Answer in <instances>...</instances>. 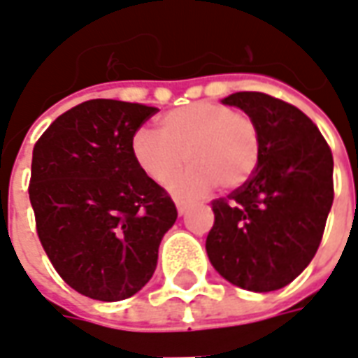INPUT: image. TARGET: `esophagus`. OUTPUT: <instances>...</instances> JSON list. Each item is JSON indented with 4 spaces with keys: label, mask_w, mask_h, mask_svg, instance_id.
Instances as JSON below:
<instances>
[{
    "label": "esophagus",
    "mask_w": 358,
    "mask_h": 358,
    "mask_svg": "<svg viewBox=\"0 0 358 358\" xmlns=\"http://www.w3.org/2000/svg\"><path fill=\"white\" fill-rule=\"evenodd\" d=\"M189 207V201H182V199H176V209H178L180 215H184Z\"/></svg>",
    "instance_id": "34e87169"
}]
</instances>
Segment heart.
I'll return each instance as SVG.
<instances>
[{
  "instance_id": "b5f03b06",
  "label": "heart",
  "mask_w": 358,
  "mask_h": 358,
  "mask_svg": "<svg viewBox=\"0 0 358 358\" xmlns=\"http://www.w3.org/2000/svg\"><path fill=\"white\" fill-rule=\"evenodd\" d=\"M136 166L155 184H171L182 197H199L220 184L226 189L243 186L261 159V132L255 118L217 101H195L164 113L159 134L140 128L130 138Z\"/></svg>"
}]
</instances>
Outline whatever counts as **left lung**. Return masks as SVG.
Masks as SVG:
<instances>
[{
	"label": "left lung",
	"mask_w": 358,
	"mask_h": 358,
	"mask_svg": "<svg viewBox=\"0 0 358 358\" xmlns=\"http://www.w3.org/2000/svg\"><path fill=\"white\" fill-rule=\"evenodd\" d=\"M255 118L261 159L253 176L213 205L210 264L249 292H274L299 276L322 241L334 203V157L310 118L278 97L238 92L222 99Z\"/></svg>",
	"instance_id": "8db88e82"
}]
</instances>
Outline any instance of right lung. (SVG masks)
Here are the masks:
<instances>
[{
	"label": "right lung",
	"mask_w": 358,
	"mask_h": 358,
	"mask_svg": "<svg viewBox=\"0 0 358 358\" xmlns=\"http://www.w3.org/2000/svg\"><path fill=\"white\" fill-rule=\"evenodd\" d=\"M157 107L92 99L63 113L32 151L28 195L36 232L73 289L122 301L148 284L178 210L130 155V138Z\"/></svg>",
	"instance_id": "1"
}]
</instances>
